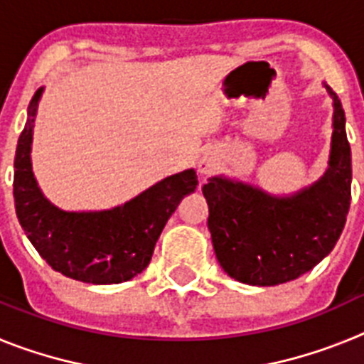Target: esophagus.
<instances>
[{"label": "esophagus", "mask_w": 364, "mask_h": 364, "mask_svg": "<svg viewBox=\"0 0 364 364\" xmlns=\"http://www.w3.org/2000/svg\"><path fill=\"white\" fill-rule=\"evenodd\" d=\"M215 160L211 159V156H208V154H204L200 159V162H198V171L202 173V175H210L211 171H215Z\"/></svg>", "instance_id": "1"}]
</instances>
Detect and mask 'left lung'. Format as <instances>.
Here are the masks:
<instances>
[{"label":"left lung","mask_w":364,"mask_h":364,"mask_svg":"<svg viewBox=\"0 0 364 364\" xmlns=\"http://www.w3.org/2000/svg\"><path fill=\"white\" fill-rule=\"evenodd\" d=\"M332 146L326 171L291 195H272L224 175L204 184L215 255L235 281L277 286L294 281L332 252L350 210L352 153L346 118L332 87Z\"/></svg>","instance_id":"left-lung-1"}]
</instances>
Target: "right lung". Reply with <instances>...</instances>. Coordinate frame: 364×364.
Instances as JSON below:
<instances>
[{
  "mask_svg": "<svg viewBox=\"0 0 364 364\" xmlns=\"http://www.w3.org/2000/svg\"><path fill=\"white\" fill-rule=\"evenodd\" d=\"M40 87L28 104L14 159V204L27 239L47 264L74 281L118 284L142 273L166 222L180 200L197 189V173L166 176L122 205L102 211H65L41 193L32 171V129Z\"/></svg>",
  "mask_w": 364,
  "mask_h": 364,
  "instance_id": "add662e5",
  "label": "right lung"
}]
</instances>
